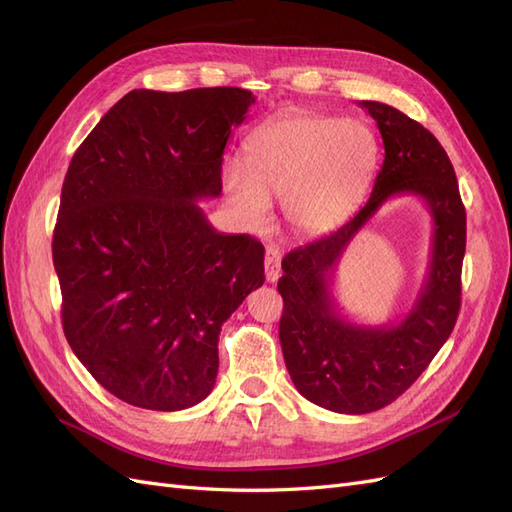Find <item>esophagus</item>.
I'll return each instance as SVG.
<instances>
[{
	"mask_svg": "<svg viewBox=\"0 0 512 512\" xmlns=\"http://www.w3.org/2000/svg\"><path fill=\"white\" fill-rule=\"evenodd\" d=\"M265 273H267V282H277L282 275V250L275 243L267 245Z\"/></svg>",
	"mask_w": 512,
	"mask_h": 512,
	"instance_id": "1",
	"label": "esophagus"
}]
</instances>
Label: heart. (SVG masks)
Segmentation results:
<instances>
[{"label":"heart","instance_id":"heart-1","mask_svg":"<svg viewBox=\"0 0 512 512\" xmlns=\"http://www.w3.org/2000/svg\"><path fill=\"white\" fill-rule=\"evenodd\" d=\"M378 164L376 134L361 119L299 115L273 121L247 141V166L224 168L228 203L258 228L280 198L286 222L320 235L342 222L363 196Z\"/></svg>","mask_w":512,"mask_h":512}]
</instances>
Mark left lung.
I'll return each mask as SVG.
<instances>
[{"label":"left lung","instance_id":"8db88e82","mask_svg":"<svg viewBox=\"0 0 512 512\" xmlns=\"http://www.w3.org/2000/svg\"><path fill=\"white\" fill-rule=\"evenodd\" d=\"M382 134L384 162L365 207L331 235L282 260L280 342L288 374L312 404L339 414L389 406L444 346L461 307L466 209L455 168L438 138L397 108L363 100ZM410 193L434 222L428 277L411 312L395 325L365 328L338 314L332 271L347 243L389 197Z\"/></svg>","mask_w":512,"mask_h":512}]
</instances>
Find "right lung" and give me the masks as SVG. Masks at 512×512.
<instances>
[{"instance_id":"obj_1","label":"right lung","mask_w":512,"mask_h":512,"mask_svg":"<svg viewBox=\"0 0 512 512\" xmlns=\"http://www.w3.org/2000/svg\"><path fill=\"white\" fill-rule=\"evenodd\" d=\"M252 91L134 89L76 149L53 265L72 352L108 393L160 412L200 404L222 324L265 282V247L198 207L222 192V156Z\"/></svg>"}]
</instances>
